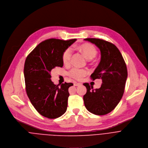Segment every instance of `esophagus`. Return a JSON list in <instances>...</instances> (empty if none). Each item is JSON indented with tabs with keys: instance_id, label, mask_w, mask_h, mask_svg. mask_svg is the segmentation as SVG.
I'll return each instance as SVG.
<instances>
[{
	"instance_id": "34e87169",
	"label": "esophagus",
	"mask_w": 148,
	"mask_h": 148,
	"mask_svg": "<svg viewBox=\"0 0 148 148\" xmlns=\"http://www.w3.org/2000/svg\"><path fill=\"white\" fill-rule=\"evenodd\" d=\"M73 84H74V86H80L81 85V83H77V82H74L73 83Z\"/></svg>"
}]
</instances>
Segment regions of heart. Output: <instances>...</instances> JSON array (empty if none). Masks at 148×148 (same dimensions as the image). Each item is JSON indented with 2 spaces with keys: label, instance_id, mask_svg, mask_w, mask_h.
<instances>
[{
  "label": "heart",
  "instance_id": "obj_1",
  "mask_svg": "<svg viewBox=\"0 0 148 148\" xmlns=\"http://www.w3.org/2000/svg\"><path fill=\"white\" fill-rule=\"evenodd\" d=\"M79 50L84 54L88 60H92L95 58L97 54V51L94 45L90 44H84L79 46ZM72 55V49L71 48L66 49L62 53V58L63 63L68 65L70 64ZM88 71L85 69H79L74 68L72 69L69 72L68 75L77 80H81L83 77L86 76Z\"/></svg>",
  "mask_w": 148,
  "mask_h": 148
}]
</instances>
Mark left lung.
<instances>
[{"label":"left lung","instance_id":"obj_1","mask_svg":"<svg viewBox=\"0 0 148 148\" xmlns=\"http://www.w3.org/2000/svg\"><path fill=\"white\" fill-rule=\"evenodd\" d=\"M100 50L101 61L90 77L95 80L101 79L99 88L93 89L89 84H83L87 92L83 96L87 110L98 115H106L112 111L120 101L128 76L127 66L117 47L113 44L99 38H86Z\"/></svg>","mask_w":148,"mask_h":148}]
</instances>
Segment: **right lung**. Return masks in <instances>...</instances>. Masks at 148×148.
<instances>
[{"instance_id":"1","label":"right lung","mask_w":148,"mask_h":148,"mask_svg":"<svg viewBox=\"0 0 148 148\" xmlns=\"http://www.w3.org/2000/svg\"><path fill=\"white\" fill-rule=\"evenodd\" d=\"M76 39L46 40L39 44L27 56L24 75L27 95L36 110L42 116L56 119L67 110L72 83L55 84L51 80V71L62 67V53Z\"/></svg>"}]
</instances>
